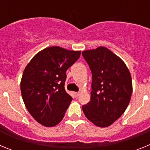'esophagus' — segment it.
Here are the masks:
<instances>
[{
	"label": "esophagus",
	"instance_id": "obj_1",
	"mask_svg": "<svg viewBox=\"0 0 150 150\" xmlns=\"http://www.w3.org/2000/svg\"><path fill=\"white\" fill-rule=\"evenodd\" d=\"M74 97H75V98H77V97L79 95V92H74Z\"/></svg>",
	"mask_w": 150,
	"mask_h": 150
}]
</instances>
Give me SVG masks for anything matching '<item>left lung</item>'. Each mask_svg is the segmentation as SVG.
<instances>
[{"instance_id": "8db88e82", "label": "left lung", "mask_w": 150, "mask_h": 150, "mask_svg": "<svg viewBox=\"0 0 150 150\" xmlns=\"http://www.w3.org/2000/svg\"><path fill=\"white\" fill-rule=\"evenodd\" d=\"M92 75L91 99L82 107L98 127L110 126L125 111L132 94L131 74L125 62L104 46L82 52Z\"/></svg>"}]
</instances>
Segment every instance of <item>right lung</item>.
Returning a JSON list of instances; mask_svg holds the SVG:
<instances>
[{
    "instance_id": "right-lung-1",
    "label": "right lung",
    "mask_w": 150,
    "mask_h": 150,
    "mask_svg": "<svg viewBox=\"0 0 150 150\" xmlns=\"http://www.w3.org/2000/svg\"><path fill=\"white\" fill-rule=\"evenodd\" d=\"M80 53L50 46L36 54L24 70L22 99L30 114L43 126H55L64 118L73 99L64 88L65 72Z\"/></svg>"
}]
</instances>
